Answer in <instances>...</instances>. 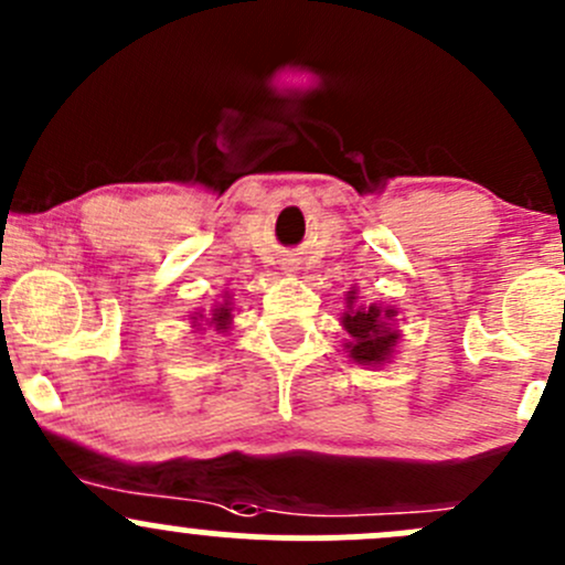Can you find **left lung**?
<instances>
[{
	"mask_svg": "<svg viewBox=\"0 0 565 565\" xmlns=\"http://www.w3.org/2000/svg\"><path fill=\"white\" fill-rule=\"evenodd\" d=\"M347 309L350 311L341 317V322H344L347 333L352 335V341L347 344L350 347V355L358 363H363V366L388 361V355L398 341V333L391 330L388 324V319L396 317V311H383L380 306H358L355 292H350V298H347Z\"/></svg>",
	"mask_w": 565,
	"mask_h": 565,
	"instance_id": "8db88e82",
	"label": "left lung"
}]
</instances>
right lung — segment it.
I'll return each mask as SVG.
<instances>
[{
	"mask_svg": "<svg viewBox=\"0 0 565 565\" xmlns=\"http://www.w3.org/2000/svg\"><path fill=\"white\" fill-rule=\"evenodd\" d=\"M230 319H232L230 303L218 306V309L213 311V324H215V328H218V330H226V324H230Z\"/></svg>",
	"mask_w": 565,
	"mask_h": 565,
	"instance_id": "1",
	"label": "right lung"
}]
</instances>
